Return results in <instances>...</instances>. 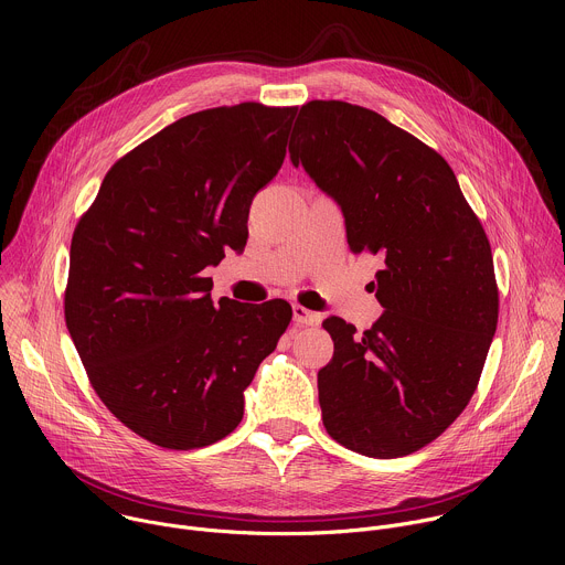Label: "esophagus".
<instances>
[{"mask_svg": "<svg viewBox=\"0 0 565 565\" xmlns=\"http://www.w3.org/2000/svg\"><path fill=\"white\" fill-rule=\"evenodd\" d=\"M292 319L297 321V324H301V327H317L319 324V315L308 310V308H303V306H299V303L292 306Z\"/></svg>", "mask_w": 565, "mask_h": 565, "instance_id": "34e87169", "label": "esophagus"}]
</instances>
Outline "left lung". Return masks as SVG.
I'll return each mask as SVG.
<instances>
[{
    "label": "left lung",
    "mask_w": 565,
    "mask_h": 565,
    "mask_svg": "<svg viewBox=\"0 0 565 565\" xmlns=\"http://www.w3.org/2000/svg\"><path fill=\"white\" fill-rule=\"evenodd\" d=\"M290 145L342 207L351 253L382 262L375 324H321L335 344L317 373L321 420L351 451L414 454L462 414L486 366L499 321L488 234L447 160L366 107L310 100Z\"/></svg>",
    "instance_id": "8db88e82"
}]
</instances>
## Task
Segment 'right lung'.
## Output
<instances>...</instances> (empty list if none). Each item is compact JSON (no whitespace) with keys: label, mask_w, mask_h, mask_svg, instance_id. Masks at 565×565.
Returning <instances> with one entry per match:
<instances>
[{"label":"right lung","mask_w":565,"mask_h":565,"mask_svg":"<svg viewBox=\"0 0 565 565\" xmlns=\"http://www.w3.org/2000/svg\"><path fill=\"white\" fill-rule=\"evenodd\" d=\"M297 107L241 103L160 129L107 172L71 238L64 317L105 407L151 445L207 447L292 319L284 299L221 297L207 266L241 250Z\"/></svg>","instance_id":"add662e5"}]
</instances>
